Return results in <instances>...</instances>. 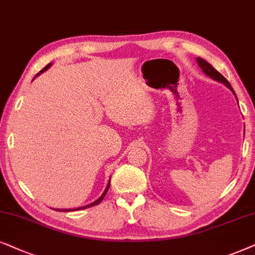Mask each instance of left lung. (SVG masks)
Returning a JSON list of instances; mask_svg holds the SVG:
<instances>
[{"mask_svg": "<svg viewBox=\"0 0 255 255\" xmlns=\"http://www.w3.org/2000/svg\"><path fill=\"white\" fill-rule=\"evenodd\" d=\"M196 59H197V63H198L199 67H201L202 71L206 74V76L210 77V78H211V79H213V80L218 81V83H222V84L225 85V86H226L227 88H230V90L232 91V93L234 94V96H236V93H234L232 86H231L229 81L226 80V78H224L223 74H220V73L218 72V71H217V70L215 69V67H213V66L211 65V64H209L208 62H206V60H204L203 58H199V57H197ZM236 98H237V97H236ZM237 101H238V99H237Z\"/></svg>", "mask_w": 255, "mask_h": 255, "instance_id": "left-lung-1", "label": "left lung"}]
</instances>
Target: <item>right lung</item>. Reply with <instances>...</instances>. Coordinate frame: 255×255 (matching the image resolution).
Instances as JSON below:
<instances>
[{"label":"right lung","mask_w":255,"mask_h":255,"mask_svg":"<svg viewBox=\"0 0 255 255\" xmlns=\"http://www.w3.org/2000/svg\"><path fill=\"white\" fill-rule=\"evenodd\" d=\"M51 65H52V63L47 64V65H46L45 67H44V69H43L42 71H39V73L36 74V77L39 76L40 73L45 72V71H46L47 69H49V67H50ZM33 79H35V78H33ZM110 184H111V178H110V181H108V184H107V186H106V189H105V191L103 192V195H101V196L99 197V198L97 199V201H94L93 203H91V204H87V205H85V206H80V208H76V209H56V210H57V211H60V212H70V211H77V210H83V209H87V208H92V206H94V205H98L101 201H103L104 197L106 196L108 189H110Z\"/></svg>","instance_id":"obj_1"}]
</instances>
